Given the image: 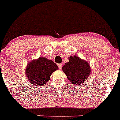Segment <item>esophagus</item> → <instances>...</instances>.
Here are the masks:
<instances>
[{"mask_svg":"<svg viewBox=\"0 0 120 120\" xmlns=\"http://www.w3.org/2000/svg\"><path fill=\"white\" fill-rule=\"evenodd\" d=\"M57 65H58V66L59 69H61L62 66V64H58Z\"/></svg>","mask_w":120,"mask_h":120,"instance_id":"34e87169","label":"esophagus"}]
</instances>
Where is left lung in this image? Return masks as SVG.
I'll list each match as a JSON object with an SVG mask.
<instances>
[{
	"label": "left lung",
	"mask_w": 120,
	"mask_h": 120,
	"mask_svg": "<svg viewBox=\"0 0 120 120\" xmlns=\"http://www.w3.org/2000/svg\"><path fill=\"white\" fill-rule=\"evenodd\" d=\"M69 60L63 66V71L72 84L77 85L83 84L91 72L89 64L77 56L70 57Z\"/></svg>",
	"instance_id": "obj_1"
}]
</instances>
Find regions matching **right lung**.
I'll return each instance as SVG.
<instances>
[{
  "label": "right lung",
  "instance_id": "right-lung-1",
  "mask_svg": "<svg viewBox=\"0 0 120 120\" xmlns=\"http://www.w3.org/2000/svg\"><path fill=\"white\" fill-rule=\"evenodd\" d=\"M58 69L56 64L52 60L42 57L29 63L26 73L31 83L40 86L48 82L53 72Z\"/></svg>",
  "mask_w": 120,
  "mask_h": 120
}]
</instances>
